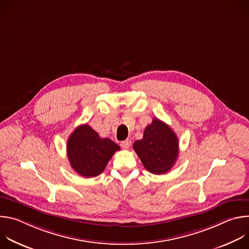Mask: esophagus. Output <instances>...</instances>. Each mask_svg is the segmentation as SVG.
<instances>
[{"instance_id":"obj_1","label":"esophagus","mask_w":249,"mask_h":249,"mask_svg":"<svg viewBox=\"0 0 249 249\" xmlns=\"http://www.w3.org/2000/svg\"><path fill=\"white\" fill-rule=\"evenodd\" d=\"M120 146L121 148H123L124 150H128L131 146V141L130 140H125V141H122L120 143Z\"/></svg>"}]
</instances>
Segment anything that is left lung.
I'll return each mask as SVG.
<instances>
[{"mask_svg": "<svg viewBox=\"0 0 249 249\" xmlns=\"http://www.w3.org/2000/svg\"><path fill=\"white\" fill-rule=\"evenodd\" d=\"M133 149L148 171L164 174L178 157V139L167 124L155 118L146 127L143 139L135 142Z\"/></svg>", "mask_w": 249, "mask_h": 249, "instance_id": "obj_1", "label": "left lung"}]
</instances>
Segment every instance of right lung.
Segmentation results:
<instances>
[{
	"label": "right lung",
	"mask_w": 249,
	"mask_h": 249,
	"mask_svg": "<svg viewBox=\"0 0 249 249\" xmlns=\"http://www.w3.org/2000/svg\"><path fill=\"white\" fill-rule=\"evenodd\" d=\"M120 147L108 138H100L89 125L77 127L67 142L71 166L84 177L99 175Z\"/></svg>",
	"instance_id": "right-lung-1"
}]
</instances>
